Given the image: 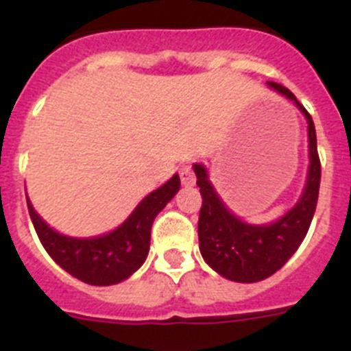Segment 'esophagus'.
Wrapping results in <instances>:
<instances>
[{
    "label": "esophagus",
    "instance_id": "1",
    "mask_svg": "<svg viewBox=\"0 0 351 351\" xmlns=\"http://www.w3.org/2000/svg\"><path fill=\"white\" fill-rule=\"evenodd\" d=\"M179 176H181V182L184 186L195 184V172L191 165H182V169L179 170Z\"/></svg>",
    "mask_w": 351,
    "mask_h": 351
}]
</instances>
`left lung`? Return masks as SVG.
<instances>
[{"mask_svg":"<svg viewBox=\"0 0 351 351\" xmlns=\"http://www.w3.org/2000/svg\"><path fill=\"white\" fill-rule=\"evenodd\" d=\"M267 86L295 101L308 119L309 172L304 193L295 207L271 225H247L223 206L207 179V170L202 165H193L202 195V207L198 216L200 253L218 274L237 283H256L265 280L290 260L308 234L320 190L322 165L311 116L290 89L278 82H267Z\"/></svg>","mask_w":351,"mask_h":351,"instance_id":"obj_1","label":"left lung"}]
</instances>
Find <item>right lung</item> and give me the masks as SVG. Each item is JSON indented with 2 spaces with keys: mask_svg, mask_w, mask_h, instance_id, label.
<instances>
[{
  "mask_svg": "<svg viewBox=\"0 0 351 351\" xmlns=\"http://www.w3.org/2000/svg\"><path fill=\"white\" fill-rule=\"evenodd\" d=\"M179 176L149 193L119 228L101 237L75 239L52 230L40 218L27 198V210L40 243L61 269L77 280L108 287L126 280L144 263L151 243V226L156 214L179 191Z\"/></svg>",
  "mask_w": 351,
  "mask_h": 351,
  "instance_id": "right-lung-1",
  "label": "right lung"
}]
</instances>
